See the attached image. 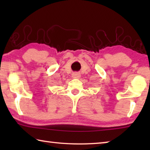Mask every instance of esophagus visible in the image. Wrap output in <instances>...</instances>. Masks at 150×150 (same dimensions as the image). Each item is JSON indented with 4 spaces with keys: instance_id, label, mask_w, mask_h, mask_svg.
Segmentation results:
<instances>
[{
    "instance_id": "esophagus-1",
    "label": "esophagus",
    "mask_w": 150,
    "mask_h": 150,
    "mask_svg": "<svg viewBox=\"0 0 150 150\" xmlns=\"http://www.w3.org/2000/svg\"><path fill=\"white\" fill-rule=\"evenodd\" d=\"M72 77H73V78H75V79H79L80 77H81V75H80L79 73L75 72V73H73Z\"/></svg>"
}]
</instances>
